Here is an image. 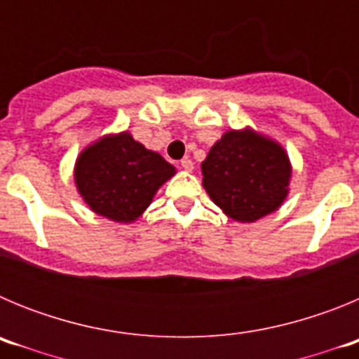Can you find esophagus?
Listing matches in <instances>:
<instances>
[{
    "label": "esophagus",
    "mask_w": 359,
    "mask_h": 359,
    "mask_svg": "<svg viewBox=\"0 0 359 359\" xmlns=\"http://www.w3.org/2000/svg\"><path fill=\"white\" fill-rule=\"evenodd\" d=\"M180 165H182V169L189 170V172H190V170H192V169H194V161L190 160V158H183L182 163H180Z\"/></svg>",
    "instance_id": "esophagus-1"
}]
</instances>
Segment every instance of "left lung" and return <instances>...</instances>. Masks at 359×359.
<instances>
[{
    "instance_id": "1",
    "label": "left lung",
    "mask_w": 359,
    "mask_h": 359,
    "mask_svg": "<svg viewBox=\"0 0 359 359\" xmlns=\"http://www.w3.org/2000/svg\"><path fill=\"white\" fill-rule=\"evenodd\" d=\"M201 170L212 201L243 223L277 210L291 176L284 149L250 129L228 131L210 149Z\"/></svg>"
}]
</instances>
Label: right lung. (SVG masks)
<instances>
[{"label": "right lung", "instance_id": "obj_1", "mask_svg": "<svg viewBox=\"0 0 359 359\" xmlns=\"http://www.w3.org/2000/svg\"><path fill=\"white\" fill-rule=\"evenodd\" d=\"M174 174L158 152L147 151L129 133L106 136L81 152L75 167L79 192L91 210L129 223Z\"/></svg>", "mask_w": 359, "mask_h": 359}]
</instances>
